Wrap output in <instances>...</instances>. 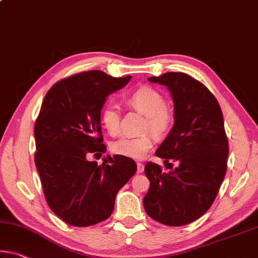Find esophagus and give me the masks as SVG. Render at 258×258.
<instances>
[{
    "label": "esophagus",
    "mask_w": 258,
    "mask_h": 258,
    "mask_svg": "<svg viewBox=\"0 0 258 258\" xmlns=\"http://www.w3.org/2000/svg\"><path fill=\"white\" fill-rule=\"evenodd\" d=\"M144 170H145V165L142 164V163H138V170H137V172H138V173H142V172H144Z\"/></svg>",
    "instance_id": "esophagus-1"
}]
</instances>
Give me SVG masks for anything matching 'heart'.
<instances>
[{"label": "heart", "mask_w": 258, "mask_h": 258, "mask_svg": "<svg viewBox=\"0 0 258 258\" xmlns=\"http://www.w3.org/2000/svg\"><path fill=\"white\" fill-rule=\"evenodd\" d=\"M126 103L137 111L144 113L145 131H150L156 137H163L173 125V111L166 105L164 94L148 85L140 86L127 94ZM100 121L110 136L119 132L120 111L113 103L105 104L100 111ZM153 134L138 137H122L111 144V151L120 156L142 159L154 147Z\"/></svg>", "instance_id": "1"}]
</instances>
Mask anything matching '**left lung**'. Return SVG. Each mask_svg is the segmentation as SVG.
Returning <instances> with one entry per match:
<instances>
[{
    "label": "left lung",
    "mask_w": 258,
    "mask_h": 258,
    "mask_svg": "<svg viewBox=\"0 0 258 258\" xmlns=\"http://www.w3.org/2000/svg\"><path fill=\"white\" fill-rule=\"evenodd\" d=\"M165 85L174 102V125L156 156L166 165L164 172L148 162L145 173L150 181L144 199L147 215L167 226H182L206 214L217 196L226 174L228 139L222 109L214 94L199 80L182 72L150 77Z\"/></svg>",
    "instance_id": "1"
}]
</instances>
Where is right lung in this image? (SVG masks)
Segmentation results:
<instances>
[{
    "label": "right lung",
    "instance_id": "right-lung-1",
    "mask_svg": "<svg viewBox=\"0 0 258 258\" xmlns=\"http://www.w3.org/2000/svg\"><path fill=\"white\" fill-rule=\"evenodd\" d=\"M130 79L85 71L57 81L44 96L34 126L35 165L49 208L72 226L108 219L118 190L137 172L136 162L120 155L101 165L86 158L107 151L100 111Z\"/></svg>",
    "mask_w": 258,
    "mask_h": 258
}]
</instances>
